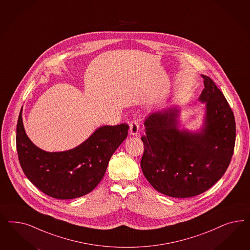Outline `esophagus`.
I'll list each match as a JSON object with an SVG mask.
<instances>
[{
  "label": "esophagus",
  "mask_w": 250,
  "mask_h": 250,
  "mask_svg": "<svg viewBox=\"0 0 250 250\" xmlns=\"http://www.w3.org/2000/svg\"><path fill=\"white\" fill-rule=\"evenodd\" d=\"M130 134L132 136H137L139 133V123L137 120H132L130 122Z\"/></svg>",
  "instance_id": "esophagus-1"
}]
</instances>
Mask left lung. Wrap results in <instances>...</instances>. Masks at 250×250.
Instances as JSON below:
<instances>
[{
	"label": "left lung",
	"instance_id": "8db88e82",
	"mask_svg": "<svg viewBox=\"0 0 250 250\" xmlns=\"http://www.w3.org/2000/svg\"><path fill=\"white\" fill-rule=\"evenodd\" d=\"M199 101L206 103L200 132L179 129L178 107L150 114L145 121L144 154L140 166L160 193L196 196L210 189L227 171L235 143V116L223 92L208 76Z\"/></svg>",
	"mask_w": 250,
	"mask_h": 250
}]
</instances>
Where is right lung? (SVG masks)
Wrapping results in <instances>:
<instances>
[{
    "label": "right lung",
    "mask_w": 250,
    "mask_h": 250,
    "mask_svg": "<svg viewBox=\"0 0 250 250\" xmlns=\"http://www.w3.org/2000/svg\"><path fill=\"white\" fill-rule=\"evenodd\" d=\"M128 125H104L83 143L62 152H46L32 143L23 128L22 109L16 148L23 173L37 188L60 200L91 192L105 173L109 160L128 134Z\"/></svg>",
    "instance_id": "right-lung-1"
}]
</instances>
